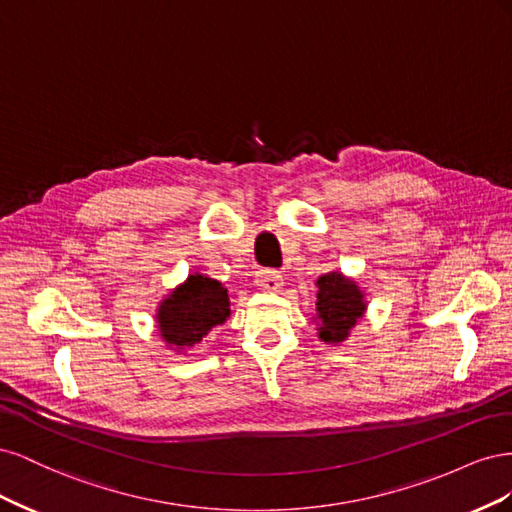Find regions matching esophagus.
Segmentation results:
<instances>
[{"label":"esophagus","instance_id":"obj_1","mask_svg":"<svg viewBox=\"0 0 512 512\" xmlns=\"http://www.w3.org/2000/svg\"><path fill=\"white\" fill-rule=\"evenodd\" d=\"M256 286L260 290H265V292H280V288L284 286V280H282V275L277 273V271L265 269V271H258Z\"/></svg>","mask_w":512,"mask_h":512}]
</instances>
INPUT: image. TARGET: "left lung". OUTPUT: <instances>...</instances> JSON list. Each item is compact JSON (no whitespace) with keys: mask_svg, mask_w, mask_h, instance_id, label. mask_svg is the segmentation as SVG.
Wrapping results in <instances>:
<instances>
[{"mask_svg":"<svg viewBox=\"0 0 512 512\" xmlns=\"http://www.w3.org/2000/svg\"><path fill=\"white\" fill-rule=\"evenodd\" d=\"M316 294V316L318 337L324 344H342L350 337L367 309L365 292L352 277L339 271L324 273L318 277Z\"/></svg>","mask_w":512,"mask_h":512,"instance_id":"1","label":"left lung"}]
</instances>
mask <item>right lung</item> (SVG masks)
Segmentation results:
<instances>
[{
    "instance_id": "right-lung-1",
    "label": "right lung",
    "mask_w": 512,
    "mask_h": 512,
    "mask_svg": "<svg viewBox=\"0 0 512 512\" xmlns=\"http://www.w3.org/2000/svg\"><path fill=\"white\" fill-rule=\"evenodd\" d=\"M230 316L228 290L213 277L192 273L160 301L156 322L166 346L185 352Z\"/></svg>"
}]
</instances>
